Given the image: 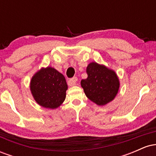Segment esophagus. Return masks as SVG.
Here are the masks:
<instances>
[{
	"instance_id": "34e87169",
	"label": "esophagus",
	"mask_w": 156,
	"mask_h": 156,
	"mask_svg": "<svg viewBox=\"0 0 156 156\" xmlns=\"http://www.w3.org/2000/svg\"><path fill=\"white\" fill-rule=\"evenodd\" d=\"M77 80H78V78H77V77H73V78H71V79H69V80H68V82H67L68 85H69V87L75 86L76 84Z\"/></svg>"
}]
</instances>
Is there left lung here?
<instances>
[{
  "label": "left lung",
  "instance_id": "8db88e82",
  "mask_svg": "<svg viewBox=\"0 0 156 156\" xmlns=\"http://www.w3.org/2000/svg\"><path fill=\"white\" fill-rule=\"evenodd\" d=\"M87 79L80 81L86 95L96 104H107L115 98L119 87L117 75L103 65L92 62L87 66Z\"/></svg>",
  "mask_w": 156,
  "mask_h": 156
}]
</instances>
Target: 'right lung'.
<instances>
[{"instance_id": "1", "label": "right lung", "mask_w": 156, "mask_h": 156, "mask_svg": "<svg viewBox=\"0 0 156 156\" xmlns=\"http://www.w3.org/2000/svg\"><path fill=\"white\" fill-rule=\"evenodd\" d=\"M31 91L35 101L42 107L56 108L64 101L67 84L62 73L54 68H42L33 76Z\"/></svg>"}]
</instances>
